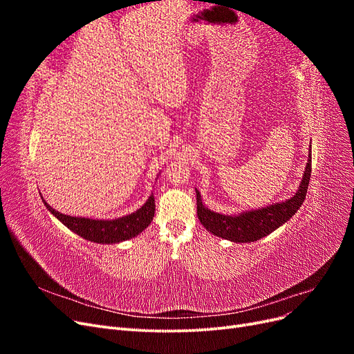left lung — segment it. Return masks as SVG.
<instances>
[{
    "mask_svg": "<svg viewBox=\"0 0 354 354\" xmlns=\"http://www.w3.org/2000/svg\"><path fill=\"white\" fill-rule=\"evenodd\" d=\"M308 152L306 171L297 194L292 198L273 203L269 207L239 212L234 214V216H226V214L214 212L203 205L201 194L196 189V209L202 226L209 233L216 234V236L236 243L259 241L270 234L277 227H281L282 224L294 216L306 199L310 176H312V149Z\"/></svg>",
    "mask_w": 354,
    "mask_h": 354,
    "instance_id": "obj_1",
    "label": "left lung"
}]
</instances>
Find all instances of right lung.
Instances as JSON below:
<instances>
[{
  "instance_id": "1",
  "label": "right lung",
  "mask_w": 354,
  "mask_h": 354,
  "mask_svg": "<svg viewBox=\"0 0 354 354\" xmlns=\"http://www.w3.org/2000/svg\"><path fill=\"white\" fill-rule=\"evenodd\" d=\"M42 202H44L46 208L53 214V216H55L60 223L65 224L68 229H71L73 233L80 234L81 238L95 243H120L122 241L136 238L138 233H142L149 224H151L155 216L153 194L149 196V199L145 202V205L138 208L136 212L115 220L72 217L51 208L44 198H42Z\"/></svg>"
}]
</instances>
